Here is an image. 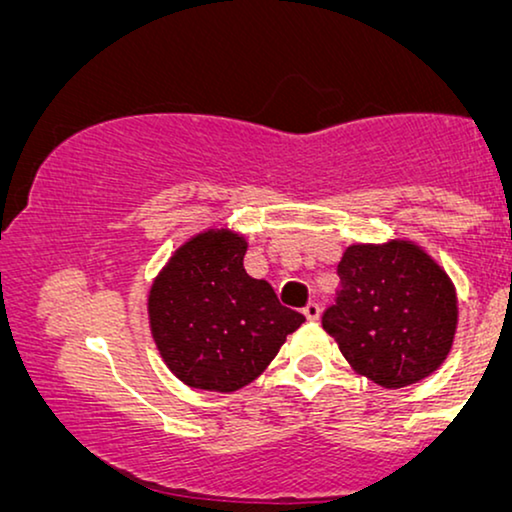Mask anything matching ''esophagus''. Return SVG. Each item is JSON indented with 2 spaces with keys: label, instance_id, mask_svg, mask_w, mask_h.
<instances>
[{
  "label": "esophagus",
  "instance_id": "34e87169",
  "mask_svg": "<svg viewBox=\"0 0 512 512\" xmlns=\"http://www.w3.org/2000/svg\"><path fill=\"white\" fill-rule=\"evenodd\" d=\"M304 315H306L308 320H320V315H322L320 304H315V301H311V304H306L304 306Z\"/></svg>",
  "mask_w": 512,
  "mask_h": 512
}]
</instances>
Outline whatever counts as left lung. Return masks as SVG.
I'll use <instances>...</instances> for the list:
<instances>
[{"label": "left lung", "instance_id": "1", "mask_svg": "<svg viewBox=\"0 0 512 512\" xmlns=\"http://www.w3.org/2000/svg\"><path fill=\"white\" fill-rule=\"evenodd\" d=\"M336 273L341 292L322 327L362 376L397 390L443 364L455 338L457 297L427 253L406 241L350 246Z\"/></svg>", "mask_w": 512, "mask_h": 512}]
</instances>
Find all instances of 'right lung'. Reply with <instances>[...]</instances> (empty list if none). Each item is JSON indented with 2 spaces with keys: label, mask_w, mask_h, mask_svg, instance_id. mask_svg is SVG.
<instances>
[{
  "label": "right lung",
  "mask_w": 512,
  "mask_h": 512,
  "mask_svg": "<svg viewBox=\"0 0 512 512\" xmlns=\"http://www.w3.org/2000/svg\"><path fill=\"white\" fill-rule=\"evenodd\" d=\"M246 241L204 232L176 250L153 283L150 329L176 378L197 390L253 383L306 318L243 269Z\"/></svg>",
  "instance_id": "right-lung-1"
}]
</instances>
